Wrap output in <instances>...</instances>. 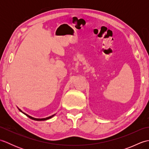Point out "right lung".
I'll use <instances>...</instances> for the list:
<instances>
[{
    "mask_svg": "<svg viewBox=\"0 0 149 149\" xmlns=\"http://www.w3.org/2000/svg\"><path fill=\"white\" fill-rule=\"evenodd\" d=\"M19 109V111H21V112H22V111L20 109ZM23 113L24 115H26L27 116H28L29 117V118H31V119H32V120H37V121H42V120H48V119H50V118H51L52 117H53L54 116V115H52V116H49V117H47V118H33V117H32V116H29V115H27V114H26L25 113H24V112H22Z\"/></svg>",
    "mask_w": 149,
    "mask_h": 149,
    "instance_id": "right-lung-1",
    "label": "right lung"
}]
</instances>
